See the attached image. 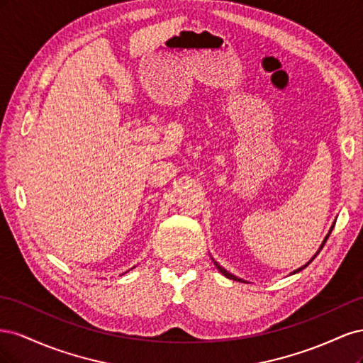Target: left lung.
Masks as SVG:
<instances>
[{"mask_svg":"<svg viewBox=\"0 0 363 363\" xmlns=\"http://www.w3.org/2000/svg\"><path fill=\"white\" fill-rule=\"evenodd\" d=\"M333 227H335V223H333V225L330 227V230H328V233H327V236L324 238V240H323V244H321L320 250H318V251H316V255H318V252H320V251L323 250V247H324V244H325V240L328 239V236H330V233H332V230H333ZM316 255H315V256H313V257H312V259H311L309 262H307V263H306V265H303V267H301V268H298V269H295V271H294V272H291V274H296V272H300L301 269H304V268H306L307 265H309V263H311V262H312V260H313V259L316 257ZM212 260H213V263H215V267L218 268V271H219V272H221V274H223V276H225L227 279H230V280H236V281H245V280H242V279H239V277H236V276H235V274H232V272H228L227 269H224V268H223L221 265H219V263H218V262H216V260H215L213 257H212Z\"/></svg>","mask_w":363,"mask_h":363,"instance_id":"obj_1","label":"left lung"}]
</instances>
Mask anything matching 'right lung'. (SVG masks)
<instances>
[{
    "instance_id": "1",
    "label": "right lung",
    "mask_w": 363,
    "mask_h": 363,
    "mask_svg": "<svg viewBox=\"0 0 363 363\" xmlns=\"http://www.w3.org/2000/svg\"><path fill=\"white\" fill-rule=\"evenodd\" d=\"M133 268H135V267H133ZM133 268H131V269H133Z\"/></svg>"
}]
</instances>
